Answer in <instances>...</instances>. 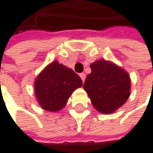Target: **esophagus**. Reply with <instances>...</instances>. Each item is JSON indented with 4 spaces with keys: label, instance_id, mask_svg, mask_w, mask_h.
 Listing matches in <instances>:
<instances>
[{
    "label": "esophagus",
    "instance_id": "obj_1",
    "mask_svg": "<svg viewBox=\"0 0 153 153\" xmlns=\"http://www.w3.org/2000/svg\"><path fill=\"white\" fill-rule=\"evenodd\" d=\"M80 77H81L82 81L84 82L85 79V73H81V74H80Z\"/></svg>",
    "mask_w": 153,
    "mask_h": 153
}]
</instances>
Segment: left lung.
<instances>
[{
  "label": "left lung",
  "instance_id": "left-lung-1",
  "mask_svg": "<svg viewBox=\"0 0 153 153\" xmlns=\"http://www.w3.org/2000/svg\"><path fill=\"white\" fill-rule=\"evenodd\" d=\"M84 89L93 106L102 114H111L121 107L129 98L131 79L128 73L115 64L105 59L90 65Z\"/></svg>",
  "mask_w": 153,
  "mask_h": 153
}]
</instances>
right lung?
<instances>
[{"instance_id":"obj_1","label":"right lung","mask_w":153,"mask_h":153,"mask_svg":"<svg viewBox=\"0 0 153 153\" xmlns=\"http://www.w3.org/2000/svg\"><path fill=\"white\" fill-rule=\"evenodd\" d=\"M82 85V79L72 69L53 61L37 76L35 95L41 108L58 112L67 105L73 91Z\"/></svg>"}]
</instances>
